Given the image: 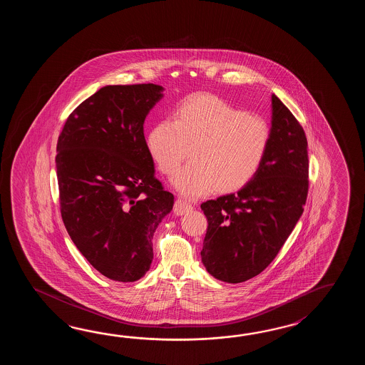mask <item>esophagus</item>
<instances>
[{
  "instance_id": "obj_1",
  "label": "esophagus",
  "mask_w": 365,
  "mask_h": 365,
  "mask_svg": "<svg viewBox=\"0 0 365 365\" xmlns=\"http://www.w3.org/2000/svg\"><path fill=\"white\" fill-rule=\"evenodd\" d=\"M192 209H193L192 205H189L187 202L182 201V200H178V201L175 202L173 212H175L178 217H181V215H184L186 212H189Z\"/></svg>"
}]
</instances>
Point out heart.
I'll return each instance as SVG.
<instances>
[{"label": "heart", "instance_id": "1", "mask_svg": "<svg viewBox=\"0 0 365 365\" xmlns=\"http://www.w3.org/2000/svg\"><path fill=\"white\" fill-rule=\"evenodd\" d=\"M270 143V129L261 117L247 115L210 93L186 99L172 120H163L148 137V153L165 175L178 171L172 185L186 198L233 192L259 171Z\"/></svg>", "mask_w": 365, "mask_h": 365}]
</instances>
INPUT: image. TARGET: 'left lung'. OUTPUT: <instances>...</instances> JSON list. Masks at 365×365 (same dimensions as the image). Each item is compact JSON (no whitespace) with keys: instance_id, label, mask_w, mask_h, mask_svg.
Instances as JSON below:
<instances>
[{"instance_id":"obj_1","label":"left lung","mask_w":365,"mask_h":365,"mask_svg":"<svg viewBox=\"0 0 365 365\" xmlns=\"http://www.w3.org/2000/svg\"><path fill=\"white\" fill-rule=\"evenodd\" d=\"M307 148L302 125L272 93L270 143L259 171L239 192L201 205L209 223L201 258L210 275L241 283L272 264L303 214Z\"/></svg>"}]
</instances>
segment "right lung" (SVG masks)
<instances>
[{
    "mask_svg": "<svg viewBox=\"0 0 365 365\" xmlns=\"http://www.w3.org/2000/svg\"><path fill=\"white\" fill-rule=\"evenodd\" d=\"M162 86H104L68 117L57 142L61 217L98 272L135 282L154 258L153 236L173 207L143 134Z\"/></svg>",
    "mask_w": 365,
    "mask_h": 365,
    "instance_id": "right-lung-1",
    "label": "right lung"
}]
</instances>
